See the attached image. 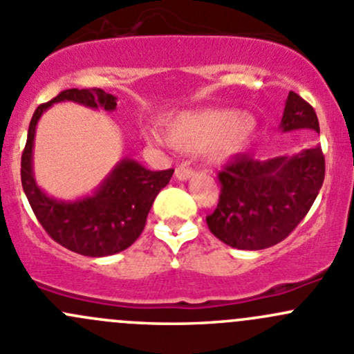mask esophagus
<instances>
[{
    "label": "esophagus",
    "instance_id": "esophagus-1",
    "mask_svg": "<svg viewBox=\"0 0 354 354\" xmlns=\"http://www.w3.org/2000/svg\"><path fill=\"white\" fill-rule=\"evenodd\" d=\"M195 174V171L192 169L190 166H180V167H176V178L180 181H187V180H190L192 176H194Z\"/></svg>",
    "mask_w": 354,
    "mask_h": 354
}]
</instances>
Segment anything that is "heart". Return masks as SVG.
Returning a JSON list of instances; mask_svg holds the SVG:
<instances>
[{
    "instance_id": "1",
    "label": "heart",
    "mask_w": 354,
    "mask_h": 354,
    "mask_svg": "<svg viewBox=\"0 0 354 354\" xmlns=\"http://www.w3.org/2000/svg\"><path fill=\"white\" fill-rule=\"evenodd\" d=\"M257 133V120L234 109H207L185 113L167 123V140L181 151H202L214 162H226L243 154ZM149 140L157 142V135Z\"/></svg>"
}]
</instances>
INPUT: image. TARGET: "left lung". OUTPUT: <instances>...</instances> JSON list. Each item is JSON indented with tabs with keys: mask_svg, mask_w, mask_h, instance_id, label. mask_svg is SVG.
I'll return each mask as SVG.
<instances>
[{
	"mask_svg": "<svg viewBox=\"0 0 354 354\" xmlns=\"http://www.w3.org/2000/svg\"><path fill=\"white\" fill-rule=\"evenodd\" d=\"M281 128L320 133L315 109L295 92L288 95ZM324 176L326 159L319 145L267 160L236 156L217 174L221 195L216 210L207 216V226L223 243L238 250L277 245L308 214Z\"/></svg>",
	"mask_w": 354,
	"mask_h": 354,
	"instance_id": "obj_1",
	"label": "left lung"
}]
</instances>
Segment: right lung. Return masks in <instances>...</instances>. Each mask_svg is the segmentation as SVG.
<instances>
[{
	"label": "right lung",
	"instance_id": "add662e5",
	"mask_svg": "<svg viewBox=\"0 0 354 354\" xmlns=\"http://www.w3.org/2000/svg\"><path fill=\"white\" fill-rule=\"evenodd\" d=\"M71 101L92 109H116V97L102 88H68L35 109L22 152V187L46 233L62 246L85 257H106L135 243L147 223L149 210L174 169L151 171L131 159L116 164L94 195L62 202L44 194L32 173L35 127L49 106Z\"/></svg>",
	"mask_w": 354,
	"mask_h": 354
}]
</instances>
